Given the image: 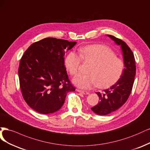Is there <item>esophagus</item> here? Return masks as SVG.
I'll return each instance as SVG.
<instances>
[{
  "instance_id": "34e87169",
  "label": "esophagus",
  "mask_w": 150,
  "mask_h": 150,
  "mask_svg": "<svg viewBox=\"0 0 150 150\" xmlns=\"http://www.w3.org/2000/svg\"><path fill=\"white\" fill-rule=\"evenodd\" d=\"M76 91H78V92L81 93H83V94H84V95H88V94H89L88 91H86L81 90H79V89H76Z\"/></svg>"
}]
</instances>
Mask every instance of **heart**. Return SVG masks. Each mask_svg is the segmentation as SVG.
I'll use <instances>...</instances> for the list:
<instances>
[{
    "label": "heart",
    "instance_id": "b5f03b06",
    "mask_svg": "<svg viewBox=\"0 0 150 150\" xmlns=\"http://www.w3.org/2000/svg\"><path fill=\"white\" fill-rule=\"evenodd\" d=\"M79 54L69 52L65 57V65L73 76L79 74L81 60L89 63L87 74H80L74 79V83L82 89H90L98 85L103 88L114 83L122 75L124 63L115 55L110 48L94 44L80 48Z\"/></svg>",
    "mask_w": 150,
    "mask_h": 150
}]
</instances>
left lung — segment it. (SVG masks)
Wrapping results in <instances>:
<instances>
[{
  "mask_svg": "<svg viewBox=\"0 0 150 150\" xmlns=\"http://www.w3.org/2000/svg\"><path fill=\"white\" fill-rule=\"evenodd\" d=\"M108 36L121 46L123 52L125 69L121 78L115 85L103 93L97 92L99 103L91 109L99 115H106L117 110L125 104L132 92L134 76L136 75V64L132 50L124 41L113 35Z\"/></svg>",
  "mask_w": 150,
  "mask_h": 150,
  "instance_id": "obj_1",
  "label": "left lung"
}]
</instances>
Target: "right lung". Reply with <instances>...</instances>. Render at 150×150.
<instances>
[{
    "instance_id": "obj_1",
    "label": "right lung",
    "mask_w": 150,
    "mask_h": 150,
    "mask_svg": "<svg viewBox=\"0 0 150 150\" xmlns=\"http://www.w3.org/2000/svg\"><path fill=\"white\" fill-rule=\"evenodd\" d=\"M75 42L48 37L34 42L23 54L18 67L24 100L42 114L54 113L64 105L66 95L75 90L64 65L65 52Z\"/></svg>"
}]
</instances>
